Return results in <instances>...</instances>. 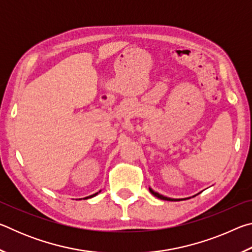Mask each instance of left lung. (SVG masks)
I'll return each mask as SVG.
<instances>
[{
    "instance_id": "8db88e82",
    "label": "left lung",
    "mask_w": 252,
    "mask_h": 252,
    "mask_svg": "<svg viewBox=\"0 0 252 252\" xmlns=\"http://www.w3.org/2000/svg\"><path fill=\"white\" fill-rule=\"evenodd\" d=\"M149 190H150V192L155 195V197H157V198H159V199H161V200H168V201H173V200H180V199H171V198H168V197H164V195H162V194H159L158 192H155V191H153L151 188H149Z\"/></svg>"
}]
</instances>
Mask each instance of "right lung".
<instances>
[{
	"label": "right lung",
	"instance_id": "obj_1",
	"mask_svg": "<svg viewBox=\"0 0 252 252\" xmlns=\"http://www.w3.org/2000/svg\"><path fill=\"white\" fill-rule=\"evenodd\" d=\"M100 192V191H99ZM97 194V192L96 193H94V194H92V195H89V197H87V198H84V199H89V198H92V197H94V195H96Z\"/></svg>",
	"mask_w": 252,
	"mask_h": 252
}]
</instances>
